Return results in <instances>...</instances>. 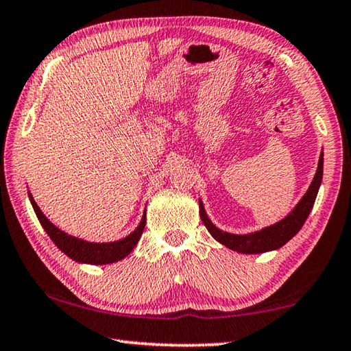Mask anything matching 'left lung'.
Returning a JSON list of instances; mask_svg holds the SVG:
<instances>
[{"label":"left lung","mask_w":351,"mask_h":351,"mask_svg":"<svg viewBox=\"0 0 351 351\" xmlns=\"http://www.w3.org/2000/svg\"><path fill=\"white\" fill-rule=\"evenodd\" d=\"M322 174H324V152H321L317 162L316 174L313 177L311 185L306 189V193L302 195V199L298 202V205L287 214V216L269 226H265L259 231L248 232V234H232V232H226L217 228L216 225L211 222L205 211L204 202L199 199V213L200 219L204 220L206 230L210 234L216 239L219 243L225 245L226 248L242 254H261L267 253V251L279 250L284 245L298 234L299 230L302 228L306 217L311 211L313 205H315L316 195L319 191V186L322 183Z\"/></svg>","instance_id":"obj_1"}]
</instances>
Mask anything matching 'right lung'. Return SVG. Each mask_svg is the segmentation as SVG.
I'll return each instance as SVG.
<instances>
[{"label": "right lung", "mask_w": 351, "mask_h": 351, "mask_svg": "<svg viewBox=\"0 0 351 351\" xmlns=\"http://www.w3.org/2000/svg\"><path fill=\"white\" fill-rule=\"evenodd\" d=\"M27 195H29L30 204H32L36 217H38L41 226L47 232V236L52 239V242L57 245V247L63 251L67 257H71L72 261H75L78 263L106 265V263H114L125 259V257L131 253V251L135 248V245H137V242L140 241L141 232H143L145 225H146V210H145L140 223L137 225V228L131 232V234H128L126 237L120 239V241H114V242H89V241H84V239H78L75 236H71L67 234V232L61 231L58 226H55L51 220L43 214V211L40 210V206L36 205V202L34 200L30 191H27Z\"/></svg>", "instance_id": "1"}]
</instances>
